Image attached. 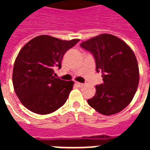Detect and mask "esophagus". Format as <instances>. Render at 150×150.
<instances>
[{
  "label": "esophagus",
  "instance_id": "esophagus-1",
  "mask_svg": "<svg viewBox=\"0 0 150 150\" xmlns=\"http://www.w3.org/2000/svg\"><path fill=\"white\" fill-rule=\"evenodd\" d=\"M75 85H76L77 87H79V88H80V87L83 86V83H79V82H76V83H75Z\"/></svg>",
  "mask_w": 150,
  "mask_h": 150
}]
</instances>
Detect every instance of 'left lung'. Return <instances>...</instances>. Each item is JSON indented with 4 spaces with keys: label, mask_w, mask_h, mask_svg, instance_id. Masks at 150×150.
Returning a JSON list of instances; mask_svg holds the SVG:
<instances>
[{
    "label": "left lung",
    "mask_w": 150,
    "mask_h": 150,
    "mask_svg": "<svg viewBox=\"0 0 150 150\" xmlns=\"http://www.w3.org/2000/svg\"><path fill=\"white\" fill-rule=\"evenodd\" d=\"M94 56L96 71L103 81L88 104L105 116L116 114L132 101L139 83V68L132 49L119 38L103 34L80 44Z\"/></svg>",
    "instance_id": "1"
}]
</instances>
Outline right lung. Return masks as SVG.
<instances>
[{
  "label": "right lung",
  "mask_w": 150,
  "mask_h": 150,
  "mask_svg": "<svg viewBox=\"0 0 150 150\" xmlns=\"http://www.w3.org/2000/svg\"><path fill=\"white\" fill-rule=\"evenodd\" d=\"M79 41L40 35L21 48L13 66V84L27 109L46 115L65 104L74 82L55 78L54 69L61 68L64 54Z\"/></svg>",
  "instance_id": "1"
}]
</instances>
